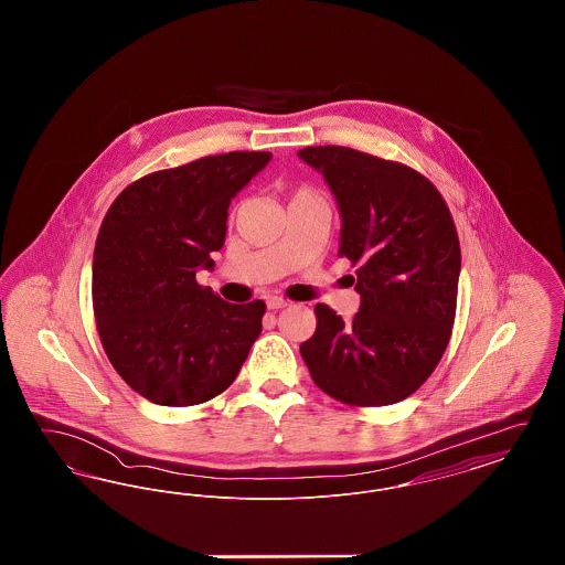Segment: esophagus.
Wrapping results in <instances>:
<instances>
[{"label":"esophagus","mask_w":565,"mask_h":565,"mask_svg":"<svg viewBox=\"0 0 565 565\" xmlns=\"http://www.w3.org/2000/svg\"><path fill=\"white\" fill-rule=\"evenodd\" d=\"M267 307H269L270 311H277V309L288 307V300H284V298H279V296H269V298H267Z\"/></svg>","instance_id":"esophagus-1"}]
</instances>
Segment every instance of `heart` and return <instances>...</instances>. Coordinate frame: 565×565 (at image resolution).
<instances>
[{
  "mask_svg": "<svg viewBox=\"0 0 565 565\" xmlns=\"http://www.w3.org/2000/svg\"><path fill=\"white\" fill-rule=\"evenodd\" d=\"M302 192H307V190H302ZM298 194H300V192H298Z\"/></svg>",
  "mask_w": 565,
  "mask_h": 565,
  "instance_id": "obj_1",
  "label": "heart"
}]
</instances>
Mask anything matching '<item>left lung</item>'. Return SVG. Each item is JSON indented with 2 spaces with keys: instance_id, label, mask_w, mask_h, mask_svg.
Returning a JSON list of instances; mask_svg holds the SVG:
<instances>
[{
  "instance_id": "obj_1",
  "label": "left lung",
  "mask_w": 565,
  "mask_h": 565,
  "mask_svg": "<svg viewBox=\"0 0 565 565\" xmlns=\"http://www.w3.org/2000/svg\"><path fill=\"white\" fill-rule=\"evenodd\" d=\"M341 214L339 256L358 265L360 311L345 322L316 305L300 355L316 385L353 406L408 398L447 350L461 254L451 212L428 178L345 146H309Z\"/></svg>"
}]
</instances>
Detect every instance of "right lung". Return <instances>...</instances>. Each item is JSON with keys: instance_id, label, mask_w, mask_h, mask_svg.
<instances>
[{"instance_id": "1", "label": "right lung", "mask_w": 565, "mask_h": 565, "mask_svg": "<svg viewBox=\"0 0 565 565\" xmlns=\"http://www.w3.org/2000/svg\"><path fill=\"white\" fill-rule=\"evenodd\" d=\"M270 152H228L122 190L93 254V309L111 366L139 396L192 406L222 394L263 330L265 302L233 305L196 284L224 245L231 199Z\"/></svg>"}]
</instances>
